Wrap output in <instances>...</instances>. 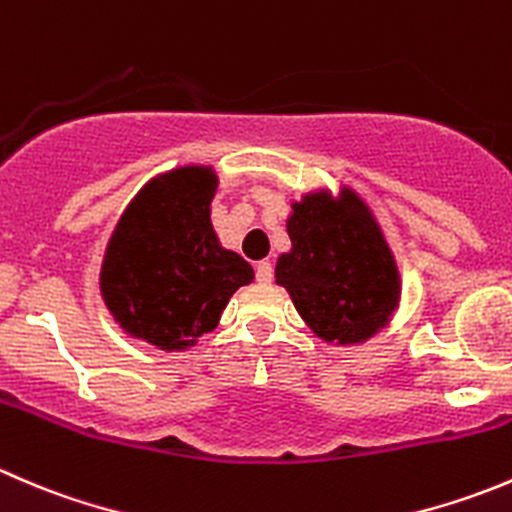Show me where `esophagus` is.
I'll list each match as a JSON object with an SVG mask.
<instances>
[{
    "label": "esophagus",
    "mask_w": 512,
    "mask_h": 512,
    "mask_svg": "<svg viewBox=\"0 0 512 512\" xmlns=\"http://www.w3.org/2000/svg\"><path fill=\"white\" fill-rule=\"evenodd\" d=\"M255 275H257V282H272V275H275V270H272V262L270 260L257 262Z\"/></svg>",
    "instance_id": "34e87169"
}]
</instances>
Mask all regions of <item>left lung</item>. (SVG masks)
Here are the masks:
<instances>
[{"mask_svg": "<svg viewBox=\"0 0 512 512\" xmlns=\"http://www.w3.org/2000/svg\"><path fill=\"white\" fill-rule=\"evenodd\" d=\"M292 250L280 255L277 285L317 337L352 345L375 335L400 300L393 252L365 202L352 190L340 200L327 192L292 205Z\"/></svg>", "mask_w": 512, "mask_h": 512, "instance_id": "obj_1", "label": "left lung"}]
</instances>
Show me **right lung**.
I'll return each mask as SVG.
<instances>
[{"mask_svg":"<svg viewBox=\"0 0 512 512\" xmlns=\"http://www.w3.org/2000/svg\"><path fill=\"white\" fill-rule=\"evenodd\" d=\"M217 175L180 167L142 187L107 245L104 305L132 337L185 350L220 322L232 292L255 272L225 250L210 222Z\"/></svg>","mask_w":512,"mask_h":512,"instance_id":"obj_1","label":"right lung"}]
</instances>
